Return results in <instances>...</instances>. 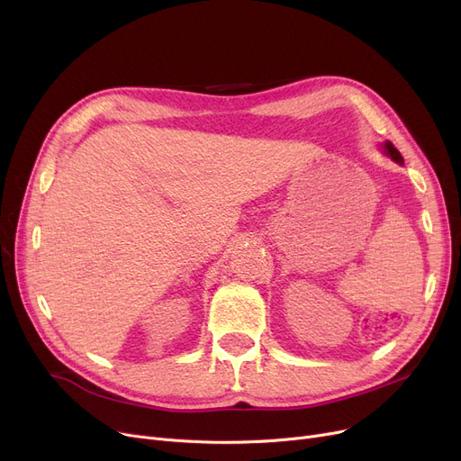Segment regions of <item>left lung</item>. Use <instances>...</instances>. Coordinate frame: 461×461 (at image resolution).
Instances as JSON below:
<instances>
[{"label":"left lung","instance_id":"1","mask_svg":"<svg viewBox=\"0 0 461 461\" xmlns=\"http://www.w3.org/2000/svg\"><path fill=\"white\" fill-rule=\"evenodd\" d=\"M384 149H386V152H388V154H390V156L395 159V162H399V164L403 162V156L399 154V150H397V149H395V147H393L390 141L384 145Z\"/></svg>","mask_w":461,"mask_h":461}]
</instances>
